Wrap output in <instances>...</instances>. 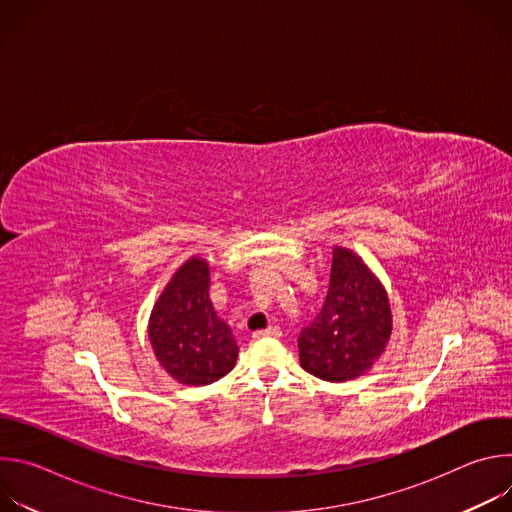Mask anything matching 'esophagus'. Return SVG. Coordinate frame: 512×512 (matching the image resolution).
Instances as JSON below:
<instances>
[{"mask_svg":"<svg viewBox=\"0 0 512 512\" xmlns=\"http://www.w3.org/2000/svg\"><path fill=\"white\" fill-rule=\"evenodd\" d=\"M279 336H281V328L279 326H271V328L253 332V338H279Z\"/></svg>","mask_w":512,"mask_h":512,"instance_id":"esophagus-1","label":"esophagus"}]
</instances>
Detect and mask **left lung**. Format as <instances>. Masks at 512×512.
<instances>
[{
    "instance_id": "1",
    "label": "left lung",
    "mask_w": 512,
    "mask_h": 512,
    "mask_svg": "<svg viewBox=\"0 0 512 512\" xmlns=\"http://www.w3.org/2000/svg\"><path fill=\"white\" fill-rule=\"evenodd\" d=\"M391 330L383 283L356 253L334 247L326 302L298 338L302 369L330 383L352 381L371 371Z\"/></svg>"
}]
</instances>
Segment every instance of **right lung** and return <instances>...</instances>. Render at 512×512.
<instances>
[{"instance_id": "1", "label": "right lung", "mask_w": 512, "mask_h": 512, "mask_svg": "<svg viewBox=\"0 0 512 512\" xmlns=\"http://www.w3.org/2000/svg\"><path fill=\"white\" fill-rule=\"evenodd\" d=\"M210 273L188 259L160 294L150 316V342L164 371L182 385H210L233 371L239 346L208 296Z\"/></svg>"}]
</instances>
